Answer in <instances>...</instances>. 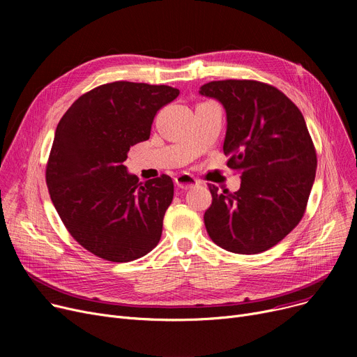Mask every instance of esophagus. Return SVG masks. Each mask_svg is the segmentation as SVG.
I'll return each mask as SVG.
<instances>
[{"mask_svg":"<svg viewBox=\"0 0 357 357\" xmlns=\"http://www.w3.org/2000/svg\"><path fill=\"white\" fill-rule=\"evenodd\" d=\"M175 183H176L178 188H181V190H190V188H194V186L199 185L201 181L195 179L190 174H181L175 178Z\"/></svg>","mask_w":357,"mask_h":357,"instance_id":"obj_1","label":"esophagus"}]
</instances>
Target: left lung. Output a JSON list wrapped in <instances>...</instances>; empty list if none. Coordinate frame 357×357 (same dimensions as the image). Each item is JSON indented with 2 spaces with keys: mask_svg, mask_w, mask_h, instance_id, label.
Returning a JSON list of instances; mask_svg holds the SVG:
<instances>
[{
  "mask_svg": "<svg viewBox=\"0 0 357 357\" xmlns=\"http://www.w3.org/2000/svg\"><path fill=\"white\" fill-rule=\"evenodd\" d=\"M199 93L226 108L222 150L241 174L237 192L208 183L205 229L229 252H265L301 221L315 179L317 152L303 112L282 91L253 79L213 81Z\"/></svg>",
  "mask_w": 357,
  "mask_h": 357,
  "instance_id": "8db88e82",
  "label": "left lung"
}]
</instances>
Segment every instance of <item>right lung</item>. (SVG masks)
<instances>
[{"mask_svg":"<svg viewBox=\"0 0 357 357\" xmlns=\"http://www.w3.org/2000/svg\"><path fill=\"white\" fill-rule=\"evenodd\" d=\"M178 96L167 85L104 84L75 101L56 127L47 190L66 230L92 255L123 264L158 246L174 182L165 174L139 182L124 160Z\"/></svg>","mask_w":357,"mask_h":357,"instance_id":"right-lung-1","label":"right lung"}]
</instances>
